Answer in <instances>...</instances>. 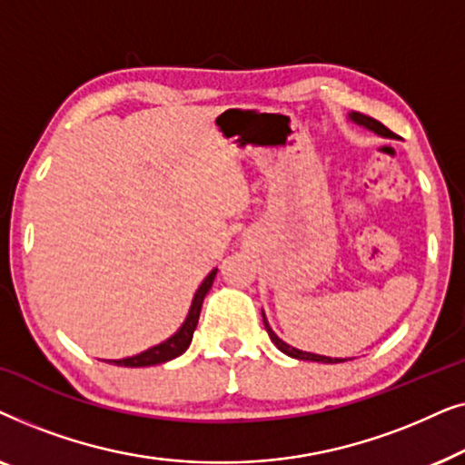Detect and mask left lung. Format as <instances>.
Returning a JSON list of instances; mask_svg holds the SVG:
<instances>
[{"label": "left lung", "instance_id": "left-lung-1", "mask_svg": "<svg viewBox=\"0 0 465 465\" xmlns=\"http://www.w3.org/2000/svg\"><path fill=\"white\" fill-rule=\"evenodd\" d=\"M351 120H355V123L361 124V126H366V129H371V131H374V133H379V135H383V137H396V135H393V133H391L390 129H387L385 124H381L379 120H374V118H368V116H364V114H358V112H353V114H351ZM262 320H264V328H266V332H269L271 341L275 342L279 351H283L285 355H292V358H296V360H307V361H323V364H336V361H345V360H339V358H326V355H317V353L298 351V349L290 347V345H285V342H283L282 339H279V336H277V334L272 332V330H271V326H269V322H266L264 313H262Z\"/></svg>", "mask_w": 465, "mask_h": 465}]
</instances>
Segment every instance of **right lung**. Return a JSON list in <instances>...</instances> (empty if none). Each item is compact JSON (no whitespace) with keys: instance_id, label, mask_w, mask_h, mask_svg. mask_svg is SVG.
<instances>
[{"instance_id":"add662e5","label":"right lung","mask_w":465,"mask_h":465,"mask_svg":"<svg viewBox=\"0 0 465 465\" xmlns=\"http://www.w3.org/2000/svg\"><path fill=\"white\" fill-rule=\"evenodd\" d=\"M215 272L218 269H213L209 275L205 277V282L201 283V288L196 290L194 294V301H193V307H190V313L186 317V322H183V326L177 330V332L167 339L161 345L148 349V351L139 353V355H133V358H124V360H114V364L116 366H129V368H139V366H156V364H163V361H169L177 358V355H182L186 351L190 341H193V334H194V328L196 323H199V315H201V307H203V298L212 288L213 279H215Z\"/></svg>"}]
</instances>
